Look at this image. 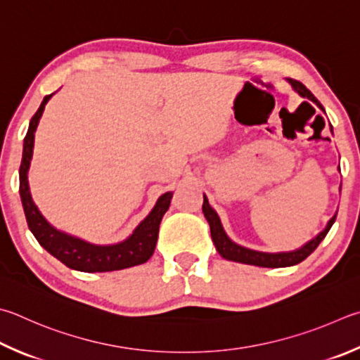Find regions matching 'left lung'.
Masks as SVG:
<instances>
[{
  "instance_id": "left-lung-1",
  "label": "left lung",
  "mask_w": 360,
  "mask_h": 360,
  "mask_svg": "<svg viewBox=\"0 0 360 360\" xmlns=\"http://www.w3.org/2000/svg\"><path fill=\"white\" fill-rule=\"evenodd\" d=\"M288 82L291 83L292 89L296 91V93H299V96L307 97V99L311 101L315 105H318L324 112V107L319 103L316 97L304 86L302 83L297 80H292V78H288ZM330 130H332V126H330ZM202 214H205L209 228H211L212 243H214L215 248H217V252L220 253V257H224L225 259H230V261H236V263L253 264V266H259V267H288V266L299 264L300 261H304L307 257H309V255L319 245V243H321V240L326 238V234L329 233L330 226L334 225L335 217H337V214H335L334 217L328 221V225H326L324 230L319 233L318 236L309 240L305 245L297 248V250L280 252V253H264V252L250 250V248H245L243 245H238L236 243H233V240L226 236L224 226H221L220 217L217 215V212H215L211 207V205H209L206 195H202Z\"/></svg>"
}]
</instances>
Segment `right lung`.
<instances>
[{"label": "right lung", "instance_id": "add662e5", "mask_svg": "<svg viewBox=\"0 0 360 360\" xmlns=\"http://www.w3.org/2000/svg\"><path fill=\"white\" fill-rule=\"evenodd\" d=\"M53 94L44 97L41 107L36 115L31 117L28 132L23 141V155L20 165V198L26 221L31 233L34 234L37 243L55 258L66 264L70 269L82 272H110L120 271L126 267L143 264L153 257L155 244L159 238V225L163 214L168 211L169 202L173 198V192L163 193L155 202L153 211L148 217L135 228L130 236L120 244L113 245H96L86 240L70 236L51 226L44 215L39 212L37 206L31 198L28 184V169L32 159V148H34V132L39 120L44 113V108Z\"/></svg>", "mask_w": 360, "mask_h": 360}]
</instances>
